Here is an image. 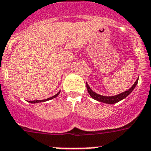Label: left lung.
I'll return each instance as SVG.
<instances>
[{"label": "left lung", "instance_id": "left-lung-1", "mask_svg": "<svg viewBox=\"0 0 151 151\" xmlns=\"http://www.w3.org/2000/svg\"><path fill=\"white\" fill-rule=\"evenodd\" d=\"M137 82H138V78L137 79V81L134 82L131 88L128 89V90L126 91L122 92L121 93L117 94V95H115V96H103V95H100V94H98L96 93L93 91V90H92L91 88L90 87V86L88 85V83L86 82V89H87V91H88L89 94L90 96H91L93 99H96V100L99 101V102H101V103H107V104H114V103H116L119 101L122 100V99H125V98L128 96L129 94L132 93V91L134 90V89L135 88V86H137Z\"/></svg>", "mask_w": 151, "mask_h": 151}]
</instances>
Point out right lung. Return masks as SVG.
I'll list each match as a JSON object with an SVG mask.
<instances>
[{
	"label": "right lung",
	"mask_w": 151,
	"mask_h": 151,
	"mask_svg": "<svg viewBox=\"0 0 151 151\" xmlns=\"http://www.w3.org/2000/svg\"><path fill=\"white\" fill-rule=\"evenodd\" d=\"M60 92H61V91L58 92V93L57 94H55V95H54L53 96H51V97L48 98V99H42V100H32V101H27V102H29V103H42V102H45V101L50 100V99H54V98L57 97L59 95Z\"/></svg>",
	"instance_id": "1"
}]
</instances>
